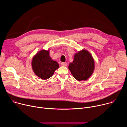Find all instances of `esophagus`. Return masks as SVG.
<instances>
[{"label": "esophagus", "mask_w": 127, "mask_h": 127, "mask_svg": "<svg viewBox=\"0 0 127 127\" xmlns=\"http://www.w3.org/2000/svg\"><path fill=\"white\" fill-rule=\"evenodd\" d=\"M61 65L63 66H67V64L66 63V62H62L61 63Z\"/></svg>", "instance_id": "esophagus-1"}]
</instances>
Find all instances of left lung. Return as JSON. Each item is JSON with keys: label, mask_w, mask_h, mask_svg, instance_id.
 <instances>
[{"label": "left lung", "mask_w": 127, "mask_h": 127, "mask_svg": "<svg viewBox=\"0 0 127 127\" xmlns=\"http://www.w3.org/2000/svg\"><path fill=\"white\" fill-rule=\"evenodd\" d=\"M68 68L75 79L86 80L93 73L95 61L88 51L82 50L75 54L74 60L69 64Z\"/></svg>", "instance_id": "left-lung-1"}]
</instances>
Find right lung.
<instances>
[{
  "instance_id": "obj_1",
  "label": "right lung",
  "mask_w": 127,
  "mask_h": 127,
  "mask_svg": "<svg viewBox=\"0 0 127 127\" xmlns=\"http://www.w3.org/2000/svg\"><path fill=\"white\" fill-rule=\"evenodd\" d=\"M32 66L34 74L44 80L50 78L59 67L50 56L49 50H42L36 54L32 58Z\"/></svg>"
}]
</instances>
